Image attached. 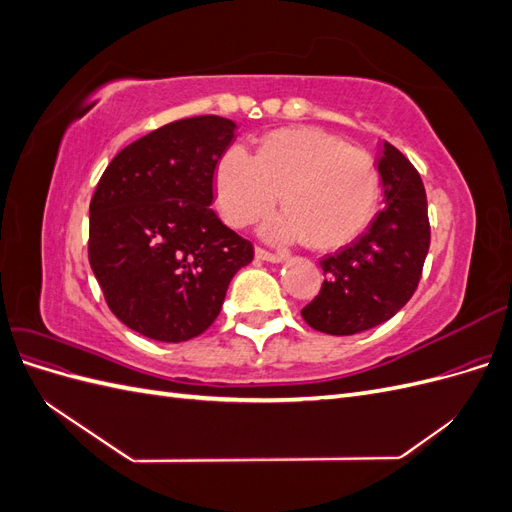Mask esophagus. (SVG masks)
Returning <instances> with one entry per match:
<instances>
[{
	"label": "esophagus",
	"instance_id": "esophagus-1",
	"mask_svg": "<svg viewBox=\"0 0 512 512\" xmlns=\"http://www.w3.org/2000/svg\"><path fill=\"white\" fill-rule=\"evenodd\" d=\"M254 254H256V258L267 260V262H282V260H286L284 254H280V252H269V250H265V247H260V245L254 247Z\"/></svg>",
	"mask_w": 512,
	"mask_h": 512
}]
</instances>
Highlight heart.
<instances>
[{"instance_id":"1","label":"heart","mask_w":512,"mask_h":512,"mask_svg":"<svg viewBox=\"0 0 512 512\" xmlns=\"http://www.w3.org/2000/svg\"><path fill=\"white\" fill-rule=\"evenodd\" d=\"M277 194L286 218L271 226L273 237L335 250L374 218L380 173L367 151L318 128L271 132L256 156L241 145L224 151L215 170V200L230 226L267 215Z\"/></svg>"}]
</instances>
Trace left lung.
Listing matches in <instances>:
<instances>
[{"mask_svg": "<svg viewBox=\"0 0 512 512\" xmlns=\"http://www.w3.org/2000/svg\"><path fill=\"white\" fill-rule=\"evenodd\" d=\"M386 207L342 252L320 260L324 282L301 309L309 327L354 335L393 318L421 282L431 226L427 194L412 162L384 141L378 160Z\"/></svg>", "mask_w": 512, "mask_h": 512, "instance_id": "obj_1", "label": "left lung"}]
</instances>
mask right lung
Returning a JSON list of instances; mask_svg holds the SVG:
<instances>
[{
  "label": "right lung",
  "instance_id": "obj_1",
  "mask_svg": "<svg viewBox=\"0 0 512 512\" xmlns=\"http://www.w3.org/2000/svg\"><path fill=\"white\" fill-rule=\"evenodd\" d=\"M235 138L218 115L179 119L121 149L89 203V265L108 309L156 342H185L218 318L235 273L254 258L209 207Z\"/></svg>",
  "mask_w": 512,
  "mask_h": 512
}]
</instances>
